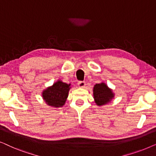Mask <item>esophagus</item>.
Segmentation results:
<instances>
[{
  "mask_svg": "<svg viewBox=\"0 0 156 156\" xmlns=\"http://www.w3.org/2000/svg\"><path fill=\"white\" fill-rule=\"evenodd\" d=\"M85 85H86V83H85L84 81H80V82H78V86L80 87V88H83L84 87Z\"/></svg>",
  "mask_w": 156,
  "mask_h": 156,
  "instance_id": "34e87169",
  "label": "esophagus"
}]
</instances>
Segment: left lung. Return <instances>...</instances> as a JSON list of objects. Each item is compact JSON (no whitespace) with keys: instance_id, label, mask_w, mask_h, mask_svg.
<instances>
[{"instance_id":"8db88e82","label":"left lung","mask_w":156,"mask_h":156,"mask_svg":"<svg viewBox=\"0 0 156 156\" xmlns=\"http://www.w3.org/2000/svg\"><path fill=\"white\" fill-rule=\"evenodd\" d=\"M94 98L95 103L98 106H103L111 101L114 97L112 89L107 87L105 83H100L94 85L93 89Z\"/></svg>"}]
</instances>
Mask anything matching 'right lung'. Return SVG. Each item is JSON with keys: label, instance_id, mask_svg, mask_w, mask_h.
<instances>
[{"label": "right lung", "instance_id": "1", "mask_svg": "<svg viewBox=\"0 0 156 156\" xmlns=\"http://www.w3.org/2000/svg\"><path fill=\"white\" fill-rule=\"evenodd\" d=\"M70 89V84H67L62 81H57L52 87H48L42 92V97L49 106L62 107L65 104Z\"/></svg>", "mask_w": 156, "mask_h": 156}]
</instances>
